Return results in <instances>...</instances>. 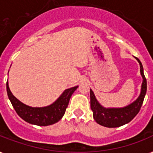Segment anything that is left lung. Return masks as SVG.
<instances>
[{
	"mask_svg": "<svg viewBox=\"0 0 153 153\" xmlns=\"http://www.w3.org/2000/svg\"><path fill=\"white\" fill-rule=\"evenodd\" d=\"M136 59L140 64V74L143 78V82L140 96L135 102L122 108H105L98 102L92 90H91V108L93 111L94 119L101 126L108 128L120 127L132 121L140 111L146 94L147 81L144 74V69L141 62L137 58H136Z\"/></svg>",
	"mask_w": 153,
	"mask_h": 153,
	"instance_id": "left-lung-1",
	"label": "left lung"
}]
</instances>
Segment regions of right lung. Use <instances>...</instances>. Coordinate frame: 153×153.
Listing matches in <instances>:
<instances>
[{
  "instance_id": "add662e5",
  "label": "right lung",
  "mask_w": 153,
  "mask_h": 153,
  "mask_svg": "<svg viewBox=\"0 0 153 153\" xmlns=\"http://www.w3.org/2000/svg\"><path fill=\"white\" fill-rule=\"evenodd\" d=\"M8 97L19 116L28 123L39 126H47L56 123L64 115L66 109L78 86L67 89L54 103L45 107H31L24 104L13 95L6 83Z\"/></svg>"
}]
</instances>
